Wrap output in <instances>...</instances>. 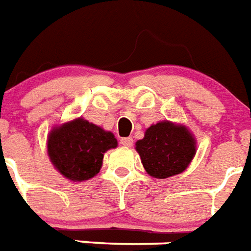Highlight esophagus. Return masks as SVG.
<instances>
[{
    "label": "esophagus",
    "mask_w": 251,
    "mask_h": 251,
    "mask_svg": "<svg viewBox=\"0 0 251 251\" xmlns=\"http://www.w3.org/2000/svg\"><path fill=\"white\" fill-rule=\"evenodd\" d=\"M121 143L123 146L130 147L133 145V140H132V137H124V138H121Z\"/></svg>",
    "instance_id": "obj_1"
}]
</instances>
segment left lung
I'll use <instances>...</instances> for the list:
<instances>
[{
	"label": "left lung",
	"mask_w": 251,
	"mask_h": 251,
	"mask_svg": "<svg viewBox=\"0 0 251 251\" xmlns=\"http://www.w3.org/2000/svg\"><path fill=\"white\" fill-rule=\"evenodd\" d=\"M147 174L157 179H166L180 174L196 155V142L184 126L160 122L146 130L143 140L137 141Z\"/></svg>",
	"instance_id": "obj_1"
}]
</instances>
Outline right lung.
I'll return each instance as SVG.
<instances>
[{
	"instance_id": "1",
	"label": "right lung",
	"mask_w": 251,
	"mask_h": 251,
	"mask_svg": "<svg viewBox=\"0 0 251 251\" xmlns=\"http://www.w3.org/2000/svg\"><path fill=\"white\" fill-rule=\"evenodd\" d=\"M117 145L114 134L78 118L52 130L48 155L62 175L83 181L99 173L104 153Z\"/></svg>"
}]
</instances>
